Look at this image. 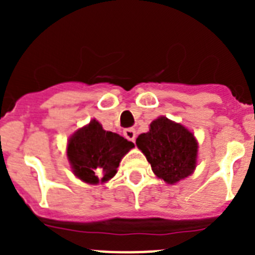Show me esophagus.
<instances>
[{"label":"esophagus","mask_w":255,"mask_h":255,"mask_svg":"<svg viewBox=\"0 0 255 255\" xmlns=\"http://www.w3.org/2000/svg\"><path fill=\"white\" fill-rule=\"evenodd\" d=\"M124 135H125L126 139H129L130 141H134L136 138V131H135L134 128H129V129L124 130Z\"/></svg>","instance_id":"1"}]
</instances>
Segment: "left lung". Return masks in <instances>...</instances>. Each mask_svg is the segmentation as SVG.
<instances>
[{"label": "left lung", "mask_w": 255, "mask_h": 255, "mask_svg": "<svg viewBox=\"0 0 255 255\" xmlns=\"http://www.w3.org/2000/svg\"><path fill=\"white\" fill-rule=\"evenodd\" d=\"M136 145L147 157L155 176L175 184L193 173L197 164L198 143L185 126L158 117L149 131L140 134Z\"/></svg>", "instance_id": "left-lung-1"}]
</instances>
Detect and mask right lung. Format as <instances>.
Wrapping results in <instances>:
<instances>
[{"label":"right lung","instance_id":"right-lung-1","mask_svg":"<svg viewBox=\"0 0 255 255\" xmlns=\"http://www.w3.org/2000/svg\"><path fill=\"white\" fill-rule=\"evenodd\" d=\"M134 143L106 131L97 120L79 129L67 144V158L75 176L88 184L108 181L116 175L124 155Z\"/></svg>","mask_w":255,"mask_h":255}]
</instances>
